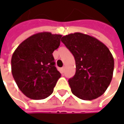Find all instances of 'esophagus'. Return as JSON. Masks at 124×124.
<instances>
[{"label":"esophagus","mask_w":124,"mask_h":124,"mask_svg":"<svg viewBox=\"0 0 124 124\" xmlns=\"http://www.w3.org/2000/svg\"><path fill=\"white\" fill-rule=\"evenodd\" d=\"M64 70H65V67H63V68H61V72H64Z\"/></svg>","instance_id":"34e87169"}]
</instances>
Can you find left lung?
Segmentation results:
<instances>
[{
  "mask_svg": "<svg viewBox=\"0 0 124 124\" xmlns=\"http://www.w3.org/2000/svg\"><path fill=\"white\" fill-rule=\"evenodd\" d=\"M61 41L76 63V73L68 80L72 93L83 100L101 96L111 82L114 70V59L106 45L80 32L63 36Z\"/></svg>",
  "mask_w": 124,
  "mask_h": 124,
  "instance_id": "1",
  "label": "left lung"
}]
</instances>
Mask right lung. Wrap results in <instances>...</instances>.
Here are the masks:
<instances>
[{
  "label": "right lung",
  "instance_id": "add662e5",
  "mask_svg": "<svg viewBox=\"0 0 124 124\" xmlns=\"http://www.w3.org/2000/svg\"><path fill=\"white\" fill-rule=\"evenodd\" d=\"M61 36L47 31L37 33L23 41L13 53V77L28 98L44 99L53 93L61 73L52 53L60 45Z\"/></svg>",
  "mask_w": 124,
  "mask_h": 124
}]
</instances>
